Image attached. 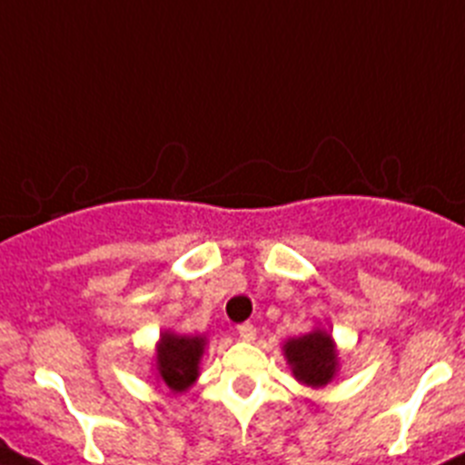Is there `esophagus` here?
<instances>
[{"label":"esophagus","instance_id":"1","mask_svg":"<svg viewBox=\"0 0 465 465\" xmlns=\"http://www.w3.org/2000/svg\"><path fill=\"white\" fill-rule=\"evenodd\" d=\"M236 333L242 338V341H254V336H257V329H254V324H250V322H242V324H238Z\"/></svg>","mask_w":465,"mask_h":465}]
</instances>
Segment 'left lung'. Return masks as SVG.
Returning <instances> with one entry per match:
<instances>
[{"label": "left lung", "instance_id": "obj_1", "mask_svg": "<svg viewBox=\"0 0 465 465\" xmlns=\"http://www.w3.org/2000/svg\"><path fill=\"white\" fill-rule=\"evenodd\" d=\"M284 359L301 384L320 389L331 382L338 373V350L333 338L324 329L290 338L284 342Z\"/></svg>", "mask_w": 465, "mask_h": 465}]
</instances>
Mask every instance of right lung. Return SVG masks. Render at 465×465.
<instances>
[{"label":"right lung","instance_id":"obj_1","mask_svg":"<svg viewBox=\"0 0 465 465\" xmlns=\"http://www.w3.org/2000/svg\"><path fill=\"white\" fill-rule=\"evenodd\" d=\"M203 347H206V338L203 336H178L173 331H164L160 336L154 371H157V378L173 394H183L196 382Z\"/></svg>","mask_w":465,"mask_h":465}]
</instances>
